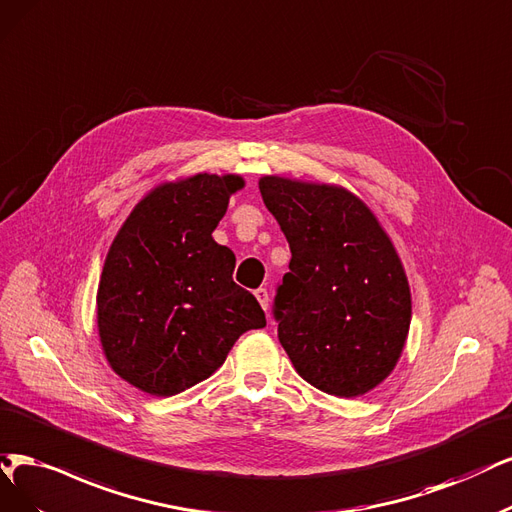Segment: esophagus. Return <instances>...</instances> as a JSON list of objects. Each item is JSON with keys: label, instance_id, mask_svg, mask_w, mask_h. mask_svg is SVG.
<instances>
[{"label": "esophagus", "instance_id": "1", "mask_svg": "<svg viewBox=\"0 0 512 512\" xmlns=\"http://www.w3.org/2000/svg\"><path fill=\"white\" fill-rule=\"evenodd\" d=\"M255 297H257V301H259L263 310H268V308H270V295H268V289H257V291H255Z\"/></svg>", "mask_w": 512, "mask_h": 512}]
</instances>
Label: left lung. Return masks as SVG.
<instances>
[{"mask_svg":"<svg viewBox=\"0 0 512 512\" xmlns=\"http://www.w3.org/2000/svg\"><path fill=\"white\" fill-rule=\"evenodd\" d=\"M291 249L276 295L278 339L308 384L339 399L380 386L407 344L411 291L371 206L335 183L259 179Z\"/></svg>","mask_w":512,"mask_h":512,"instance_id":"8db88e82","label":"left lung"}]
</instances>
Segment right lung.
<instances>
[{
	"mask_svg": "<svg viewBox=\"0 0 512 512\" xmlns=\"http://www.w3.org/2000/svg\"><path fill=\"white\" fill-rule=\"evenodd\" d=\"M240 175L162 181L113 238L97 289V329L113 373L151 396L204 382L236 339L266 327L257 299L232 280L236 257L213 232Z\"/></svg>",
	"mask_w": 512,
	"mask_h": 512,
	"instance_id": "right-lung-1",
	"label": "right lung"
}]
</instances>
